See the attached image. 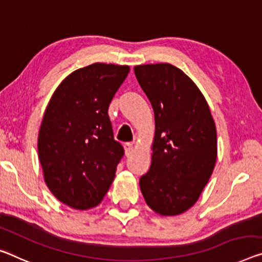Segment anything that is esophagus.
Segmentation results:
<instances>
[{"label":"esophagus","instance_id":"1","mask_svg":"<svg viewBox=\"0 0 262 262\" xmlns=\"http://www.w3.org/2000/svg\"><path fill=\"white\" fill-rule=\"evenodd\" d=\"M124 150H125V155L130 156L132 152V144L131 143H125L124 144Z\"/></svg>","mask_w":262,"mask_h":262}]
</instances>
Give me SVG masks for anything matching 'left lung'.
Masks as SVG:
<instances>
[{"label": "left lung", "mask_w": 262, "mask_h": 262, "mask_svg": "<svg viewBox=\"0 0 262 262\" xmlns=\"http://www.w3.org/2000/svg\"><path fill=\"white\" fill-rule=\"evenodd\" d=\"M155 112L150 170L140 177L146 204L162 215L180 214L195 204L216 160V130L198 86L168 63L135 67Z\"/></svg>", "instance_id": "8db88e82"}]
</instances>
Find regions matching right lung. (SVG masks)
I'll list each match as a JSON object with an SVG mask.
<instances>
[{
  "label": "right lung",
  "instance_id": "add662e5",
  "mask_svg": "<svg viewBox=\"0 0 262 262\" xmlns=\"http://www.w3.org/2000/svg\"><path fill=\"white\" fill-rule=\"evenodd\" d=\"M130 68L94 63L70 74L48 104L38 134L46 184L77 210L103 200L124 156L114 138L108 105Z\"/></svg>",
  "mask_w": 262,
  "mask_h": 262
}]
</instances>
